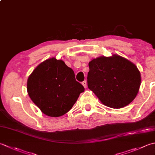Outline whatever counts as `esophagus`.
I'll use <instances>...</instances> for the list:
<instances>
[{"label":"esophagus","instance_id":"1","mask_svg":"<svg viewBox=\"0 0 155 155\" xmlns=\"http://www.w3.org/2000/svg\"><path fill=\"white\" fill-rule=\"evenodd\" d=\"M82 84H83L84 88H86L87 87V82H86V81H84L83 82H82Z\"/></svg>","mask_w":155,"mask_h":155}]
</instances>
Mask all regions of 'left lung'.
Instances as JSON below:
<instances>
[{
	"instance_id": "8db88e82",
	"label": "left lung",
	"mask_w": 155,
	"mask_h": 155,
	"mask_svg": "<svg viewBox=\"0 0 155 155\" xmlns=\"http://www.w3.org/2000/svg\"><path fill=\"white\" fill-rule=\"evenodd\" d=\"M87 85L100 101L111 108H121L136 97L140 73L135 64L123 57L101 56L89 63Z\"/></svg>"
}]
</instances>
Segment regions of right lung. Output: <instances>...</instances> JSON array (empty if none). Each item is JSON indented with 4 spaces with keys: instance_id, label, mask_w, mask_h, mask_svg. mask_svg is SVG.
Here are the masks:
<instances>
[{
    "instance_id": "obj_1",
    "label": "right lung",
    "mask_w": 155,
    "mask_h": 155,
    "mask_svg": "<svg viewBox=\"0 0 155 155\" xmlns=\"http://www.w3.org/2000/svg\"><path fill=\"white\" fill-rule=\"evenodd\" d=\"M29 97L42 113L63 116L71 110L84 88L75 79L72 69L54 58L36 67L27 80Z\"/></svg>"
}]
</instances>
